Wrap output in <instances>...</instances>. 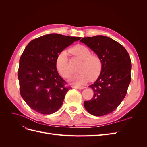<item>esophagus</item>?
<instances>
[{"label": "esophagus", "mask_w": 147, "mask_h": 147, "mask_svg": "<svg viewBox=\"0 0 147 147\" xmlns=\"http://www.w3.org/2000/svg\"><path fill=\"white\" fill-rule=\"evenodd\" d=\"M74 88H76V89H78V90H83V89L84 88V87L82 86H74Z\"/></svg>", "instance_id": "obj_1"}]
</instances>
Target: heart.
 <instances>
[{"label": "heart", "mask_w": 147, "mask_h": 147, "mask_svg": "<svg viewBox=\"0 0 147 147\" xmlns=\"http://www.w3.org/2000/svg\"><path fill=\"white\" fill-rule=\"evenodd\" d=\"M70 52L82 61L80 64L78 73L73 78V82L77 84H82L90 81H94L99 77L102 67V59L96 55H91L90 49L85 46L77 45L70 50ZM56 67L59 73L65 78L70 77L71 72L68 65V53L64 50L57 55Z\"/></svg>", "instance_id": "b5f03b06"}]
</instances>
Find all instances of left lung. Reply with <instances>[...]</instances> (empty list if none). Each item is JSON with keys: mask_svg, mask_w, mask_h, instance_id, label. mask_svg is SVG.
<instances>
[{"mask_svg": "<svg viewBox=\"0 0 147 147\" xmlns=\"http://www.w3.org/2000/svg\"><path fill=\"white\" fill-rule=\"evenodd\" d=\"M80 42L95 52L103 64L99 77L90 86L94 96L84 102V108L94 116L109 114L121 103L127 93L131 80L130 56L121 44L103 35L84 37Z\"/></svg>", "mask_w": 147, "mask_h": 147, "instance_id": "left-lung-1", "label": "left lung"}]
</instances>
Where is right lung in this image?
<instances>
[{"mask_svg":"<svg viewBox=\"0 0 147 147\" xmlns=\"http://www.w3.org/2000/svg\"><path fill=\"white\" fill-rule=\"evenodd\" d=\"M80 37L58 34L43 35L30 42L20 59L18 77L20 94L35 112L43 115L58 110L72 88L59 75L58 54Z\"/></svg>","mask_w":147,"mask_h":147,"instance_id":"right-lung-1","label":"right lung"}]
</instances>
